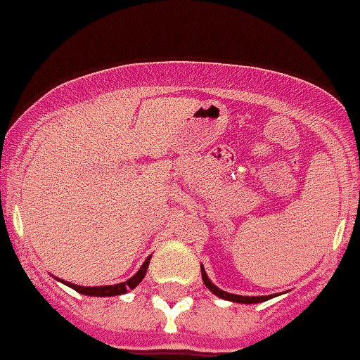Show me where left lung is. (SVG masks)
<instances>
[{"instance_id":"8db88e82","label":"left lung","mask_w":360,"mask_h":360,"mask_svg":"<svg viewBox=\"0 0 360 360\" xmlns=\"http://www.w3.org/2000/svg\"><path fill=\"white\" fill-rule=\"evenodd\" d=\"M200 273H202V283L206 284V288L212 292V294H215L217 297L221 299H226V301H234V303H245V304H252V303H262V301H266V299H269L271 295H252V297H249V295H236V294H229V292H225V290H219L217 286H215L212 281L208 278V275H206V271H204V267L200 266Z\"/></svg>"}]
</instances>
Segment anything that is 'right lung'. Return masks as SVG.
I'll return each instance as SVG.
<instances>
[{"mask_svg": "<svg viewBox=\"0 0 360 360\" xmlns=\"http://www.w3.org/2000/svg\"><path fill=\"white\" fill-rule=\"evenodd\" d=\"M148 264H150V257L146 258L145 262H143V266L139 267V271L135 273L134 277H130L126 283H119V284H111V286H77V284L74 283H66V286H70V288H74L76 292H79V294L83 295H93V297H113V295H122L126 294L128 290H134L137 284L145 278L146 275V269H148Z\"/></svg>", "mask_w": 360, "mask_h": 360, "instance_id": "obj_1", "label": "right lung"}]
</instances>
